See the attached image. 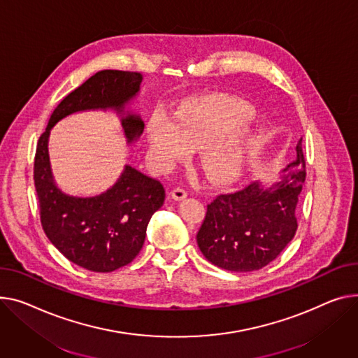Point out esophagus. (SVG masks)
Wrapping results in <instances>:
<instances>
[{
	"mask_svg": "<svg viewBox=\"0 0 358 358\" xmlns=\"http://www.w3.org/2000/svg\"><path fill=\"white\" fill-rule=\"evenodd\" d=\"M171 197H173L174 200H182V199H185V197H187L185 189L181 188V187H176V188L173 189V192H171Z\"/></svg>",
	"mask_w": 358,
	"mask_h": 358,
	"instance_id": "esophagus-1",
	"label": "esophagus"
}]
</instances>
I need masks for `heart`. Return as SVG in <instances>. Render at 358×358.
<instances>
[{
    "mask_svg": "<svg viewBox=\"0 0 358 358\" xmlns=\"http://www.w3.org/2000/svg\"><path fill=\"white\" fill-rule=\"evenodd\" d=\"M253 116L239 103L197 109L178 117L176 124L155 117L150 127V144L162 170L185 159L192 150L206 148L201 165L206 176L217 184L234 181L243 171L249 154L246 139L229 138L239 134Z\"/></svg>",
    "mask_w": 358,
    "mask_h": 358,
    "instance_id": "b5f03b06",
    "label": "heart"
}]
</instances>
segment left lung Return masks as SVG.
<instances>
[{"instance_id": "1", "label": "left lung", "mask_w": 358, "mask_h": 358, "mask_svg": "<svg viewBox=\"0 0 358 358\" xmlns=\"http://www.w3.org/2000/svg\"><path fill=\"white\" fill-rule=\"evenodd\" d=\"M296 158L269 188L255 181L207 204L197 245L208 262L231 272L257 271L271 264L295 236V210L306 177L302 138Z\"/></svg>"}]
</instances>
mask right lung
Returning <instances> with one entry per match:
<instances>
[{"instance_id": "add662e5", "label": "right lung", "mask_w": 358, "mask_h": 358, "mask_svg": "<svg viewBox=\"0 0 358 358\" xmlns=\"http://www.w3.org/2000/svg\"><path fill=\"white\" fill-rule=\"evenodd\" d=\"M141 82L138 71H98L57 105L37 142L34 185L43 230L64 257L92 272H112L131 264L144 245L152 214L164 204L165 189L158 180L127 165L106 193L87 199L67 196L53 181L47 141L52 127L73 112H122ZM122 127L131 142L142 134L144 122L128 115Z\"/></svg>"}]
</instances>
